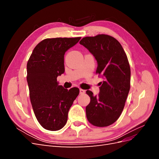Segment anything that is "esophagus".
Returning a JSON list of instances; mask_svg holds the SVG:
<instances>
[{
    "mask_svg": "<svg viewBox=\"0 0 159 159\" xmlns=\"http://www.w3.org/2000/svg\"><path fill=\"white\" fill-rule=\"evenodd\" d=\"M85 92V90H84V89H80V94H83V93H84Z\"/></svg>",
    "mask_w": 159,
    "mask_h": 159,
    "instance_id": "esophagus-1",
    "label": "esophagus"
}]
</instances>
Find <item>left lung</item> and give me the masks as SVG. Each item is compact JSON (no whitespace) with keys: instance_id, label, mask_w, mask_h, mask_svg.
Masks as SVG:
<instances>
[{"instance_id":"left-lung-1","label":"left lung","mask_w":159,"mask_h":159,"mask_svg":"<svg viewBox=\"0 0 159 159\" xmlns=\"http://www.w3.org/2000/svg\"><path fill=\"white\" fill-rule=\"evenodd\" d=\"M80 44L94 56L98 63L96 72L103 79L98 95L86 91L90 97L86 116L95 126H109L120 117L129 92L131 70L127 55L121 44L109 35L85 37Z\"/></svg>"}]
</instances>
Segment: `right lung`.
<instances>
[{"instance_id": "right-lung-1", "label": "right lung", "mask_w": 159, "mask_h": 159, "mask_svg": "<svg viewBox=\"0 0 159 159\" xmlns=\"http://www.w3.org/2000/svg\"><path fill=\"white\" fill-rule=\"evenodd\" d=\"M81 39L47 38L34 49L27 63V82L34 113L42 127L58 131L68 121L70 108L78 95V88L59 85L57 77L64 73V54Z\"/></svg>"}]
</instances>
